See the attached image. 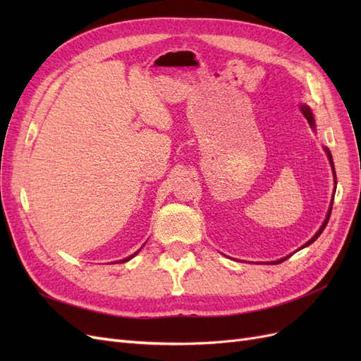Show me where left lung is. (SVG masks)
I'll list each match as a JSON object with an SVG mask.
<instances>
[{"label":"left lung","mask_w":361,"mask_h":361,"mask_svg":"<svg viewBox=\"0 0 361 361\" xmlns=\"http://www.w3.org/2000/svg\"><path fill=\"white\" fill-rule=\"evenodd\" d=\"M300 110H301V113H302V116L307 118V122H309V125H310V128L313 129V130H316V123H314V117H313V113H312V110H310V106L309 105H305V104H301L300 105ZM324 150H325V154H326V158H329V161H330V166H331V170H333V178H334V192H336V185H337V178H336V170H334V162H333V157H331V152L329 150V147H324ZM334 192H333V195H334ZM331 207H333V199H331V203H330V207H329V212H326V215H325V220H324V223H322V226L319 227V231L316 232L307 243H305L304 245H301L298 250H302V248H305V247H309L310 244H313L316 239L319 238V235L324 232V228H325V226H326V223H329V220H330V214H331ZM297 250V251H298ZM293 255V253H292ZM292 255H288V256H285V257H281V259H279V260H272V262H267V264H272V265H276V264H281L283 260H286L288 257H290ZM265 264V262H264Z\"/></svg>","instance_id":"obj_1"}]
</instances>
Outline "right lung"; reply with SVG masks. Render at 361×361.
I'll return each mask as SVG.
<instances>
[{
  "label": "right lung",
  "mask_w": 361,
  "mask_h": 361,
  "mask_svg": "<svg viewBox=\"0 0 361 361\" xmlns=\"http://www.w3.org/2000/svg\"><path fill=\"white\" fill-rule=\"evenodd\" d=\"M143 247H145V244H143ZM143 247H141V248H143ZM141 248H140V250H141ZM140 250H137L134 255H130V256H128V257H125V259H122V260H116V262H111V264H125V262H128V260H130V259H133L134 256H137V255H138V251H140Z\"/></svg>",
  "instance_id": "add662e5"
}]
</instances>
